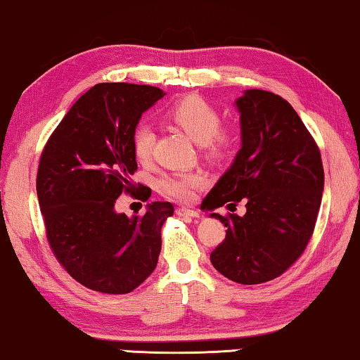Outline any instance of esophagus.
I'll return each instance as SVG.
<instances>
[{"instance_id":"34e87169","label":"esophagus","mask_w":360,"mask_h":360,"mask_svg":"<svg viewBox=\"0 0 360 360\" xmlns=\"http://www.w3.org/2000/svg\"><path fill=\"white\" fill-rule=\"evenodd\" d=\"M176 216L180 217H200V212L195 210H190V207H176Z\"/></svg>"}]
</instances>
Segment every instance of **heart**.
<instances>
[{"label":"heart","instance_id":"heart-1","mask_svg":"<svg viewBox=\"0 0 360 360\" xmlns=\"http://www.w3.org/2000/svg\"><path fill=\"white\" fill-rule=\"evenodd\" d=\"M165 120L184 129L191 139L200 143L202 153L211 160L231 158L237 149L238 129L232 124H221V112L202 97L188 96L176 101L165 112ZM155 133L149 124H139L133 131L131 149L139 162H148L153 155ZM205 184L202 172H172L160 176L159 188L165 196L176 201H191L198 186Z\"/></svg>","mask_w":360,"mask_h":360}]
</instances>
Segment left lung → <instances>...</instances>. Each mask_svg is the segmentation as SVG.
Wrapping results in <instances>:
<instances>
[{
	"label": "left lung",
	"instance_id": "8db88e82",
	"mask_svg": "<svg viewBox=\"0 0 360 360\" xmlns=\"http://www.w3.org/2000/svg\"><path fill=\"white\" fill-rule=\"evenodd\" d=\"M242 149L205 198L207 210L245 201L247 212L221 216L226 238L211 263L238 284L285 273L305 252L321 205V154L292 105L278 94L250 89L237 101Z\"/></svg>",
	"mask_w": 360,
	"mask_h": 360
}]
</instances>
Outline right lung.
<instances>
[{"instance_id": "obj_1", "label": "right lung", "mask_w": 360, "mask_h": 360, "mask_svg": "<svg viewBox=\"0 0 360 360\" xmlns=\"http://www.w3.org/2000/svg\"><path fill=\"white\" fill-rule=\"evenodd\" d=\"M165 92L128 82H102L77 98L41 150L37 196L46 240L68 274L102 294H128L158 264L169 201L143 216L115 211L122 193L148 201L136 185L131 136L143 113Z\"/></svg>"}]
</instances>
